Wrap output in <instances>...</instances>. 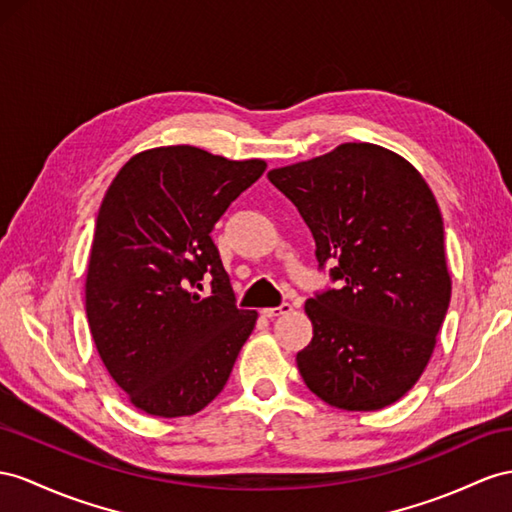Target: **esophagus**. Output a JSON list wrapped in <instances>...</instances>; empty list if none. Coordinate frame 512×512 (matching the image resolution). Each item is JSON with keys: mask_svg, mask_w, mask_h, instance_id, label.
<instances>
[{"mask_svg": "<svg viewBox=\"0 0 512 512\" xmlns=\"http://www.w3.org/2000/svg\"><path fill=\"white\" fill-rule=\"evenodd\" d=\"M292 311V305L290 303H281L279 307H268V309H261V313H264L266 318H279V316H285V313Z\"/></svg>", "mask_w": 512, "mask_h": 512, "instance_id": "1", "label": "esophagus"}]
</instances>
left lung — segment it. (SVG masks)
Segmentation results:
<instances>
[{
    "label": "left lung",
    "instance_id": "left-lung-1",
    "mask_svg": "<svg viewBox=\"0 0 512 512\" xmlns=\"http://www.w3.org/2000/svg\"><path fill=\"white\" fill-rule=\"evenodd\" d=\"M316 240L333 283L305 303L313 324L296 355L326 404L378 411L422 376L448 313L443 220L422 175L370 142H346L309 162L274 168Z\"/></svg>",
    "mask_w": 512,
    "mask_h": 512
}]
</instances>
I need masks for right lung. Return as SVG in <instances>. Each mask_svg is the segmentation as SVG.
I'll return each mask as SVG.
<instances>
[{
    "instance_id": "1",
    "label": "right lung",
    "mask_w": 512,
    "mask_h": 512,
    "mask_svg": "<svg viewBox=\"0 0 512 512\" xmlns=\"http://www.w3.org/2000/svg\"><path fill=\"white\" fill-rule=\"evenodd\" d=\"M190 144L142 151L103 196L86 274L99 357L140 411L194 415L227 385L257 311L238 309L214 225L264 175ZM209 278L213 294L196 289Z\"/></svg>"
}]
</instances>
